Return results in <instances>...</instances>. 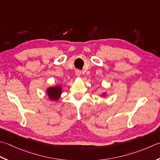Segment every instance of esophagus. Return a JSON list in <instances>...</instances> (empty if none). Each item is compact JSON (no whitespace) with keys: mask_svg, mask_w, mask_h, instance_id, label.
Returning <instances> with one entry per match:
<instances>
[{"mask_svg":"<svg viewBox=\"0 0 160 160\" xmlns=\"http://www.w3.org/2000/svg\"><path fill=\"white\" fill-rule=\"evenodd\" d=\"M75 74H76L77 77H81V71L79 70H77L75 71Z\"/></svg>","mask_w":160,"mask_h":160,"instance_id":"1","label":"esophagus"}]
</instances>
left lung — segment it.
<instances>
[{"instance_id": "obj_1", "label": "left lung", "mask_w": 160, "mask_h": 160, "mask_svg": "<svg viewBox=\"0 0 160 160\" xmlns=\"http://www.w3.org/2000/svg\"><path fill=\"white\" fill-rule=\"evenodd\" d=\"M106 95V92H103V93L101 94V96L103 97H105Z\"/></svg>"}]
</instances>
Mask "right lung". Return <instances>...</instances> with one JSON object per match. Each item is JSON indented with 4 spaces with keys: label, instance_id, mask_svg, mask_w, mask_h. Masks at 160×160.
<instances>
[{
    "label": "right lung",
    "instance_id": "1",
    "mask_svg": "<svg viewBox=\"0 0 160 160\" xmlns=\"http://www.w3.org/2000/svg\"><path fill=\"white\" fill-rule=\"evenodd\" d=\"M62 88L61 85H55L53 86L48 87L46 89V94H48V99L51 102H57L60 99L62 94Z\"/></svg>",
    "mask_w": 160,
    "mask_h": 160
}]
</instances>
